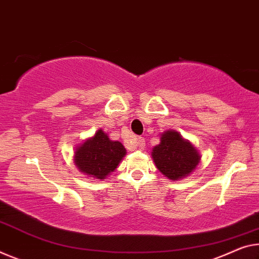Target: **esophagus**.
<instances>
[{"instance_id":"1","label":"esophagus","mask_w":259,"mask_h":259,"mask_svg":"<svg viewBox=\"0 0 259 259\" xmlns=\"http://www.w3.org/2000/svg\"><path fill=\"white\" fill-rule=\"evenodd\" d=\"M135 146H137V148L139 149H143L145 148V140H143L142 138H137L135 139Z\"/></svg>"}]
</instances>
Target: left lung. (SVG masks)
I'll list each match as a JSON object with an SVG mask.
<instances>
[{"instance_id": "left-lung-1", "label": "left lung", "mask_w": 259, "mask_h": 259, "mask_svg": "<svg viewBox=\"0 0 259 259\" xmlns=\"http://www.w3.org/2000/svg\"><path fill=\"white\" fill-rule=\"evenodd\" d=\"M152 157L156 168L166 178L180 181L194 171L201 155L181 133L169 130L161 134L160 143L152 149Z\"/></svg>"}]
</instances>
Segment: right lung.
<instances>
[{"mask_svg":"<svg viewBox=\"0 0 259 259\" xmlns=\"http://www.w3.org/2000/svg\"><path fill=\"white\" fill-rule=\"evenodd\" d=\"M126 153L121 142L112 141L99 128L93 137L76 146L74 163L83 175L102 181L117 169Z\"/></svg>","mask_w":259,"mask_h":259,"instance_id":"right-lung-1","label":"right lung"}]
</instances>
